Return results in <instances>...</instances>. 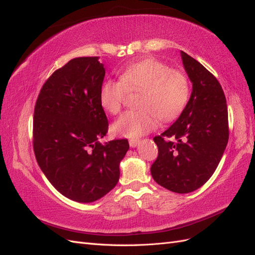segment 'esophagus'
<instances>
[{"label":"esophagus","instance_id":"obj_1","mask_svg":"<svg viewBox=\"0 0 255 255\" xmlns=\"http://www.w3.org/2000/svg\"><path fill=\"white\" fill-rule=\"evenodd\" d=\"M128 143H129V146L135 148V146H137L138 143H139V139H129Z\"/></svg>","mask_w":255,"mask_h":255}]
</instances>
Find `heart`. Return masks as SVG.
<instances>
[{
  "label": "heart",
  "instance_id": "obj_1",
  "mask_svg": "<svg viewBox=\"0 0 255 255\" xmlns=\"http://www.w3.org/2000/svg\"><path fill=\"white\" fill-rule=\"evenodd\" d=\"M128 91H139L136 110L126 112L113 126L115 134L135 139L149 133L158 120L175 119L189 99V82L182 71L148 57L128 66L120 80H106L100 89V103L112 115L118 114Z\"/></svg>",
  "mask_w": 255,
  "mask_h": 255
}]
</instances>
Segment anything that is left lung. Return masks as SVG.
<instances>
[{
	"label": "left lung",
	"instance_id": "1",
	"mask_svg": "<svg viewBox=\"0 0 255 255\" xmlns=\"http://www.w3.org/2000/svg\"><path fill=\"white\" fill-rule=\"evenodd\" d=\"M181 55L192 83L191 97L179 119L153 138L158 155L151 174L160 186L187 194L201 187L215 172L229 140V120L218 80L188 54L182 51Z\"/></svg>",
	"mask_w": 255,
	"mask_h": 255
}]
</instances>
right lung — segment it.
Instances as JSON below:
<instances>
[{"label": "right lung", "mask_w": 255, "mask_h": 255, "mask_svg": "<svg viewBox=\"0 0 255 255\" xmlns=\"http://www.w3.org/2000/svg\"><path fill=\"white\" fill-rule=\"evenodd\" d=\"M105 76L99 56L78 57L54 71L38 95L33 119L37 163L61 195L94 202L119 181L128 139L99 142L109 130L100 103Z\"/></svg>", "instance_id": "obj_1"}]
</instances>
